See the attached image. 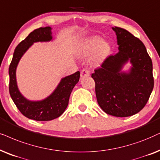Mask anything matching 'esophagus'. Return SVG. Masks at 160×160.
Instances as JSON below:
<instances>
[{
  "label": "esophagus",
  "instance_id": "obj_1",
  "mask_svg": "<svg viewBox=\"0 0 160 160\" xmlns=\"http://www.w3.org/2000/svg\"><path fill=\"white\" fill-rule=\"evenodd\" d=\"M90 75V71L88 69H84L81 72V76L84 77V76H88Z\"/></svg>",
  "mask_w": 160,
  "mask_h": 160
}]
</instances>
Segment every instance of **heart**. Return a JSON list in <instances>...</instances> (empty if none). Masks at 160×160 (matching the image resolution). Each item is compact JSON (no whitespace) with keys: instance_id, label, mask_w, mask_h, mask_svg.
Returning <instances> with one entry per match:
<instances>
[{"instance_id":"b5f03b06","label":"heart","mask_w":160,"mask_h":160,"mask_svg":"<svg viewBox=\"0 0 160 160\" xmlns=\"http://www.w3.org/2000/svg\"><path fill=\"white\" fill-rule=\"evenodd\" d=\"M78 52L83 57H89L92 54L90 58L91 64L98 66L112 54V47L109 42H103L101 37H92L81 43Z\"/></svg>"}]
</instances>
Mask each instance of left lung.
Instances as JSON below:
<instances>
[{
    "instance_id": "obj_1",
    "label": "left lung",
    "mask_w": 160,
    "mask_h": 160,
    "mask_svg": "<svg viewBox=\"0 0 160 160\" xmlns=\"http://www.w3.org/2000/svg\"><path fill=\"white\" fill-rule=\"evenodd\" d=\"M112 28L117 36L119 51L95 70L92 78L102 110L115 117H128L139 112L148 102L153 88L152 61L140 39L123 28ZM128 61L132 66L123 72Z\"/></svg>"
}]
</instances>
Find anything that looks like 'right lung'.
<instances>
[{
  "mask_svg": "<svg viewBox=\"0 0 160 160\" xmlns=\"http://www.w3.org/2000/svg\"><path fill=\"white\" fill-rule=\"evenodd\" d=\"M51 27H41L31 32L16 47L9 68V93L16 107L24 116L37 121H51L65 112L69 102L70 93L79 81L80 72L62 78L54 91L41 101H30L20 92L17 84L16 69L20 59L34 42L53 40Z\"/></svg>",
  "mask_w": 160,
  "mask_h": 160,
  "instance_id": "1",
  "label": "right lung"
}]
</instances>
